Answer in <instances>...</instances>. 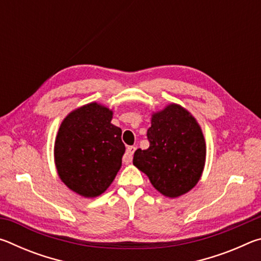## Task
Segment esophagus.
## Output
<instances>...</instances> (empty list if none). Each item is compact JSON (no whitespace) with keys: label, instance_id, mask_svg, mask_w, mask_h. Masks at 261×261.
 Wrapping results in <instances>:
<instances>
[{"label":"esophagus","instance_id":"esophagus-1","mask_svg":"<svg viewBox=\"0 0 261 261\" xmlns=\"http://www.w3.org/2000/svg\"><path fill=\"white\" fill-rule=\"evenodd\" d=\"M136 151V147L135 146H129L126 148V152L124 154V156H123V162L126 163V165H129L132 161V158H134V153Z\"/></svg>","mask_w":261,"mask_h":261}]
</instances>
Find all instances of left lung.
<instances>
[{"mask_svg": "<svg viewBox=\"0 0 261 261\" xmlns=\"http://www.w3.org/2000/svg\"><path fill=\"white\" fill-rule=\"evenodd\" d=\"M147 139L149 147L137 149L134 165L159 192L177 198L196 187L205 167L206 144L200 125L187 109L170 103L153 113Z\"/></svg>", "mask_w": 261, "mask_h": 261, "instance_id": "8db88e82", "label": "left lung"}]
</instances>
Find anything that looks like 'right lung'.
<instances>
[{
    "label": "right lung",
    "instance_id": "1",
    "mask_svg": "<svg viewBox=\"0 0 261 261\" xmlns=\"http://www.w3.org/2000/svg\"><path fill=\"white\" fill-rule=\"evenodd\" d=\"M113 110L91 102L72 110L59 129L55 165L67 187L85 198L103 193L122 166V130L112 124Z\"/></svg>",
    "mask_w": 261,
    "mask_h": 261
}]
</instances>
